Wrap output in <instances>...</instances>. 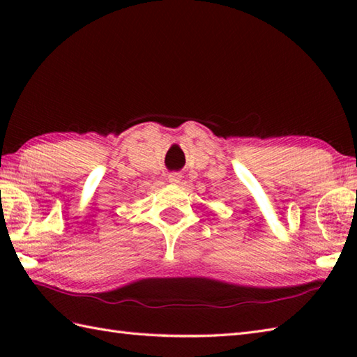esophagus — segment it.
Listing matches in <instances>:
<instances>
[{"label": "esophagus", "mask_w": 357, "mask_h": 357, "mask_svg": "<svg viewBox=\"0 0 357 357\" xmlns=\"http://www.w3.org/2000/svg\"><path fill=\"white\" fill-rule=\"evenodd\" d=\"M167 179H169V183H172V184H179L181 183V173L179 172H170L169 176H167Z\"/></svg>", "instance_id": "34e87169"}]
</instances>
